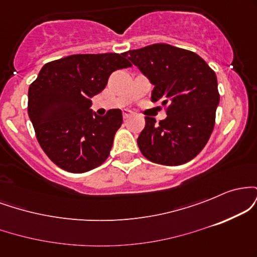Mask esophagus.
Listing matches in <instances>:
<instances>
[{"instance_id":"esophagus-1","label":"esophagus","mask_w":257,"mask_h":257,"mask_svg":"<svg viewBox=\"0 0 257 257\" xmlns=\"http://www.w3.org/2000/svg\"><path fill=\"white\" fill-rule=\"evenodd\" d=\"M132 116H133V112L128 111V110L123 111V118H124V119H128L129 117H132Z\"/></svg>"}]
</instances>
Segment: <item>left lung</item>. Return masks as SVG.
<instances>
[{
	"label": "left lung",
	"mask_w": 257,
	"mask_h": 257,
	"mask_svg": "<svg viewBox=\"0 0 257 257\" xmlns=\"http://www.w3.org/2000/svg\"><path fill=\"white\" fill-rule=\"evenodd\" d=\"M124 55L155 85L151 100L168 117L157 124L145 117L138 138L144 157L163 166H180L204 149L220 101L214 70L196 53L166 43L128 51Z\"/></svg>",
	"instance_id": "left-lung-1"
}]
</instances>
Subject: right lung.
<instances>
[{
    "mask_svg": "<svg viewBox=\"0 0 257 257\" xmlns=\"http://www.w3.org/2000/svg\"><path fill=\"white\" fill-rule=\"evenodd\" d=\"M123 54H75L47 63L29 87L28 113L42 150L59 168L85 173L101 166L122 125L119 108L93 116L90 98L113 71L131 67Z\"/></svg>",
    "mask_w": 257,
    "mask_h": 257,
    "instance_id": "obj_1",
    "label": "right lung"
}]
</instances>
